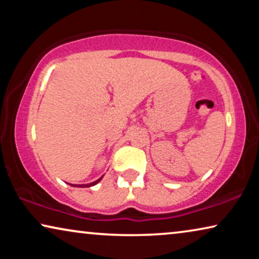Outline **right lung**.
I'll return each mask as SVG.
<instances>
[{"mask_svg": "<svg viewBox=\"0 0 259 259\" xmlns=\"http://www.w3.org/2000/svg\"><path fill=\"white\" fill-rule=\"evenodd\" d=\"M104 177V176H102ZM102 177L101 178H99L98 180H95V182H93V183H90V184H81V185H74L75 187H91V186H94V185H97V184L100 182V180L102 179ZM70 185L73 186V184H70Z\"/></svg>", "mask_w": 259, "mask_h": 259, "instance_id": "obj_1", "label": "right lung"}]
</instances>
